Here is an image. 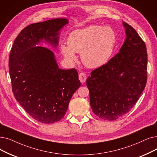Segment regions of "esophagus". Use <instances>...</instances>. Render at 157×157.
<instances>
[{
    "instance_id": "obj_1",
    "label": "esophagus",
    "mask_w": 157,
    "mask_h": 157,
    "mask_svg": "<svg viewBox=\"0 0 157 157\" xmlns=\"http://www.w3.org/2000/svg\"><path fill=\"white\" fill-rule=\"evenodd\" d=\"M79 79L81 81V83H85L86 81V74L83 72H81L79 74Z\"/></svg>"
}]
</instances>
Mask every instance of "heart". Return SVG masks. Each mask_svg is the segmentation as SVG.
<instances>
[{"instance_id": "b5f03b06", "label": "heart", "mask_w": 157, "mask_h": 157, "mask_svg": "<svg viewBox=\"0 0 157 157\" xmlns=\"http://www.w3.org/2000/svg\"><path fill=\"white\" fill-rule=\"evenodd\" d=\"M68 45L62 44L60 51L68 60L76 59V53L87 67L98 68L105 64L110 58L115 43L113 30L105 26L90 25L72 32L68 38Z\"/></svg>"}]
</instances>
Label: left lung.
Returning <instances> with one entry per match:
<instances>
[{
	"mask_svg": "<svg viewBox=\"0 0 157 157\" xmlns=\"http://www.w3.org/2000/svg\"><path fill=\"white\" fill-rule=\"evenodd\" d=\"M126 38L119 53L91 72L86 79L93 112L113 121L123 116L139 100L147 82V53L144 41L123 22Z\"/></svg>",
	"mask_w": 157,
	"mask_h": 157,
	"instance_id": "8db88e82",
	"label": "left lung"
}]
</instances>
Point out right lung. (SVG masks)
<instances>
[{"label": "right lung", "instance_id": "obj_1", "mask_svg": "<svg viewBox=\"0 0 157 157\" xmlns=\"http://www.w3.org/2000/svg\"><path fill=\"white\" fill-rule=\"evenodd\" d=\"M68 22L56 18L29 25L18 34L10 51L14 96L31 117L45 124L64 117L72 96L81 86L76 69H59L50 49L36 46L45 40L56 47L59 31Z\"/></svg>", "mask_w": 157, "mask_h": 157}]
</instances>
